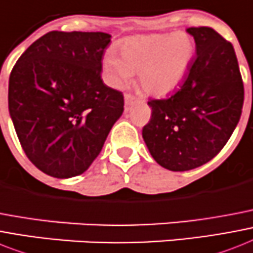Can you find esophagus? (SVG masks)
<instances>
[{"mask_svg":"<svg viewBox=\"0 0 253 253\" xmlns=\"http://www.w3.org/2000/svg\"><path fill=\"white\" fill-rule=\"evenodd\" d=\"M135 101H136V98L133 97V96H131V94H125V112H128Z\"/></svg>","mask_w":253,"mask_h":253,"instance_id":"1","label":"esophagus"}]
</instances>
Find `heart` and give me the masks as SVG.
I'll list each match as a JSON object with an SVG mask.
<instances>
[{"label":"heart","instance_id":"heart-1","mask_svg":"<svg viewBox=\"0 0 253 253\" xmlns=\"http://www.w3.org/2000/svg\"><path fill=\"white\" fill-rule=\"evenodd\" d=\"M194 42L184 32L171 35H144L127 39L116 53L105 55L102 67L113 88L122 89L133 73L147 93L166 96L178 88L194 58Z\"/></svg>","mask_w":253,"mask_h":253}]
</instances>
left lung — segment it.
Instances as JSON below:
<instances>
[{
    "label": "left lung",
    "instance_id": "left-lung-1",
    "mask_svg": "<svg viewBox=\"0 0 253 253\" xmlns=\"http://www.w3.org/2000/svg\"><path fill=\"white\" fill-rule=\"evenodd\" d=\"M196 57L180 88L151 100L143 139L155 161L187 171L218 155L239 122L244 88L233 45L209 27H191Z\"/></svg>",
    "mask_w": 253,
    "mask_h": 253
}]
</instances>
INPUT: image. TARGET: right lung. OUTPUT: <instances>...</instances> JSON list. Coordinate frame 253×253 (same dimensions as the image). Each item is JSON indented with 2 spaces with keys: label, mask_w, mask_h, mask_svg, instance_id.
<instances>
[{
  "label": "right lung",
  "mask_w": 253,
  "mask_h": 253,
  "mask_svg": "<svg viewBox=\"0 0 253 253\" xmlns=\"http://www.w3.org/2000/svg\"><path fill=\"white\" fill-rule=\"evenodd\" d=\"M110 38L52 31L10 74V117L24 153L42 173L61 179L83 174L122 116L123 94L101 79Z\"/></svg>",
  "instance_id": "right-lung-1"
}]
</instances>
